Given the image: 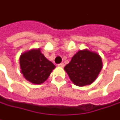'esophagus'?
I'll list each match as a JSON object with an SVG mask.
<instances>
[{
  "label": "esophagus",
  "mask_w": 120,
  "mask_h": 120,
  "mask_svg": "<svg viewBox=\"0 0 120 120\" xmlns=\"http://www.w3.org/2000/svg\"><path fill=\"white\" fill-rule=\"evenodd\" d=\"M59 67H61V68H64V66H65V64H64V63H61V64H59V65H58Z\"/></svg>",
  "instance_id": "esophagus-1"
}]
</instances>
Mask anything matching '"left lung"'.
<instances>
[{"mask_svg": "<svg viewBox=\"0 0 120 120\" xmlns=\"http://www.w3.org/2000/svg\"><path fill=\"white\" fill-rule=\"evenodd\" d=\"M102 67V60L99 54L84 49L72 56L64 70L75 85L84 86L95 81Z\"/></svg>", "mask_w": 120, "mask_h": 120, "instance_id": "obj_1", "label": "left lung"}]
</instances>
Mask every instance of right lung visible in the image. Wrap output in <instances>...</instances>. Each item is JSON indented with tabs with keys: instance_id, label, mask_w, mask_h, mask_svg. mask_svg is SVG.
I'll return each instance as SVG.
<instances>
[{
	"instance_id": "add662e5",
	"label": "right lung",
	"mask_w": 120,
	"mask_h": 120,
	"mask_svg": "<svg viewBox=\"0 0 120 120\" xmlns=\"http://www.w3.org/2000/svg\"><path fill=\"white\" fill-rule=\"evenodd\" d=\"M24 78L34 84L45 82L56 66L41 53V49H32L21 54L19 59Z\"/></svg>"
}]
</instances>
